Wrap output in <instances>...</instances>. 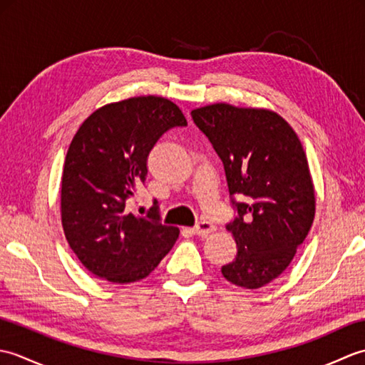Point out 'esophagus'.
Masks as SVG:
<instances>
[{"label":"esophagus","instance_id":"1","mask_svg":"<svg viewBox=\"0 0 365 365\" xmlns=\"http://www.w3.org/2000/svg\"><path fill=\"white\" fill-rule=\"evenodd\" d=\"M213 230H215V226H213L212 222H208V221H199L196 226L192 227V232H195L196 235H202V237L212 234Z\"/></svg>","mask_w":365,"mask_h":365}]
</instances>
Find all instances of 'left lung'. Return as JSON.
Masks as SVG:
<instances>
[{"label":"left lung","mask_w":365,"mask_h":365,"mask_svg":"<svg viewBox=\"0 0 365 365\" xmlns=\"http://www.w3.org/2000/svg\"><path fill=\"white\" fill-rule=\"evenodd\" d=\"M191 115L222 161L238 213L226 226L237 255L221 273L243 289H260L290 265L314 222L315 191L304 149L274 111L215 103Z\"/></svg>","instance_id":"obj_1"}]
</instances>
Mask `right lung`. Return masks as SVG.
I'll return each instance as SVG.
<instances>
[{
  "instance_id": "add662e5",
  "label": "right lung",
  "mask_w": 365,
  "mask_h": 365,
  "mask_svg": "<svg viewBox=\"0 0 365 365\" xmlns=\"http://www.w3.org/2000/svg\"><path fill=\"white\" fill-rule=\"evenodd\" d=\"M187 127L168 98L131 97L98 108L81 123L66 155L61 218L68 245L92 274L115 284L141 281L158 267L180 230L125 212L147 175V157L163 133Z\"/></svg>"
}]
</instances>
